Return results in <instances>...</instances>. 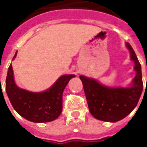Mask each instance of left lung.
Returning <instances> with one entry per match:
<instances>
[{"label": "left lung", "instance_id": "left-lung-1", "mask_svg": "<svg viewBox=\"0 0 147 147\" xmlns=\"http://www.w3.org/2000/svg\"><path fill=\"white\" fill-rule=\"evenodd\" d=\"M131 59L135 62L136 75L130 88H109L92 78L81 76L89 112L96 119L106 122H117L128 116L134 109L143 91L141 65L135 51L129 43Z\"/></svg>", "mask_w": 147, "mask_h": 147}]
</instances>
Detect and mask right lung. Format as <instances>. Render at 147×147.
<instances>
[{
  "label": "right lung",
  "instance_id": "1",
  "mask_svg": "<svg viewBox=\"0 0 147 147\" xmlns=\"http://www.w3.org/2000/svg\"><path fill=\"white\" fill-rule=\"evenodd\" d=\"M73 77L74 75L61 76L49 90L43 92H31L19 88L15 85L11 64L5 88L11 105L18 113L34 123H47L60 116L62 110V93L69 80Z\"/></svg>",
  "mask_w": 147,
  "mask_h": 147
}]
</instances>
